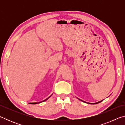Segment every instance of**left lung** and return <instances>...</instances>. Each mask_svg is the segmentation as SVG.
Returning a JSON list of instances; mask_svg holds the SVG:
<instances>
[{
  "mask_svg": "<svg viewBox=\"0 0 125 125\" xmlns=\"http://www.w3.org/2000/svg\"><path fill=\"white\" fill-rule=\"evenodd\" d=\"M80 100V99H79ZM81 100V101H83V102H84V103H86V102H85V101H83V100ZM101 101H99V102H98V103H92V104H98V103H100Z\"/></svg>",
  "mask_w": 125,
  "mask_h": 125,
  "instance_id": "1",
  "label": "left lung"
}]
</instances>
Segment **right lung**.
<instances>
[{
  "label": "right lung",
  "instance_id": "1",
  "mask_svg": "<svg viewBox=\"0 0 125 125\" xmlns=\"http://www.w3.org/2000/svg\"><path fill=\"white\" fill-rule=\"evenodd\" d=\"M51 97V96H50V97H48V98H47V99H45V100H43V101H41V102H43V101H46V100H47V99L49 98H50ZM41 102H40V103H41ZM30 103V104H37V103Z\"/></svg>",
  "mask_w": 125,
  "mask_h": 125
}]
</instances>
